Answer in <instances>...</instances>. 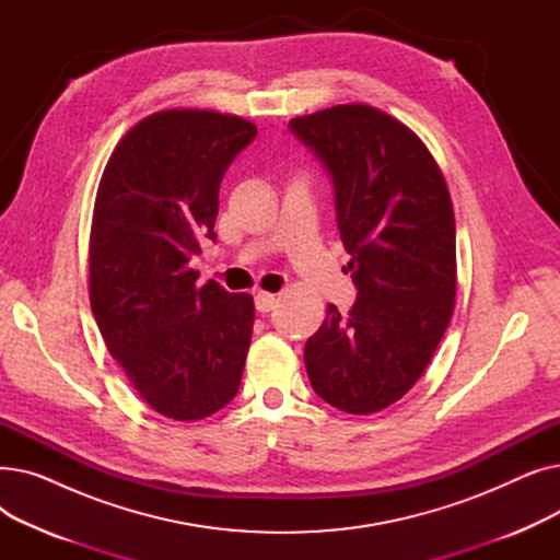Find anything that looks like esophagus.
Masks as SVG:
<instances>
[{"label":"esophagus","instance_id":"1","mask_svg":"<svg viewBox=\"0 0 560 560\" xmlns=\"http://www.w3.org/2000/svg\"><path fill=\"white\" fill-rule=\"evenodd\" d=\"M254 304H256V311H260V313H270V311L277 306V298L272 295V292L258 290L256 295H254Z\"/></svg>","mask_w":560,"mask_h":560}]
</instances>
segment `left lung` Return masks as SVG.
I'll return each mask as SVG.
<instances>
[{
  "label": "left lung",
  "mask_w": 560,
  "mask_h": 560,
  "mask_svg": "<svg viewBox=\"0 0 560 560\" xmlns=\"http://www.w3.org/2000/svg\"><path fill=\"white\" fill-rule=\"evenodd\" d=\"M327 165L340 241L359 298L329 304L304 347L313 390L349 416L399 401L424 374L456 298L450 188L427 144L370 104H338L290 120Z\"/></svg>",
  "instance_id": "8db88e82"
}]
</instances>
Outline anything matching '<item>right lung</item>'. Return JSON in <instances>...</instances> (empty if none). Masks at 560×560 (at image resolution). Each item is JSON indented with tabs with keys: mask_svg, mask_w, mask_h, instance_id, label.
I'll return each mask as SVG.
<instances>
[{
	"mask_svg": "<svg viewBox=\"0 0 560 560\" xmlns=\"http://www.w3.org/2000/svg\"><path fill=\"white\" fill-rule=\"evenodd\" d=\"M256 136L245 117L167 108L133 125L104 167L91 224V308L110 357L156 413L203 420L241 388L254 298L197 285L222 174Z\"/></svg>",
	"mask_w": 560,
	"mask_h": 560,
	"instance_id": "obj_1",
	"label": "right lung"
}]
</instances>
